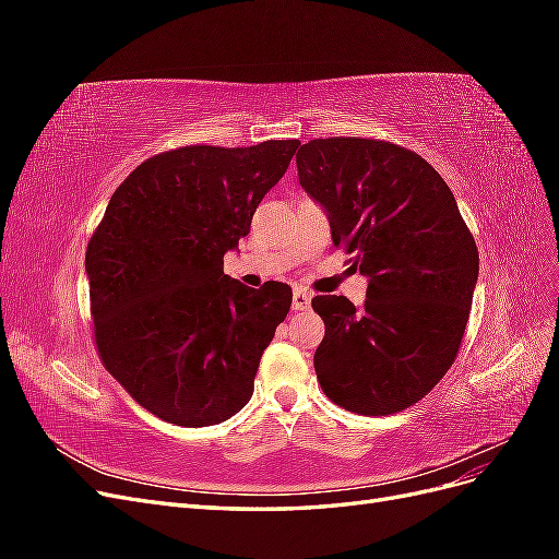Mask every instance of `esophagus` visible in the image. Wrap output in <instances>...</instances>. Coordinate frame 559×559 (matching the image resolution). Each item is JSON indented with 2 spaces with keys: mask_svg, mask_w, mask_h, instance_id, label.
Masks as SVG:
<instances>
[{
  "mask_svg": "<svg viewBox=\"0 0 559 559\" xmlns=\"http://www.w3.org/2000/svg\"><path fill=\"white\" fill-rule=\"evenodd\" d=\"M310 302H312V294L306 289H296L294 292V310H310Z\"/></svg>",
  "mask_w": 559,
  "mask_h": 559,
  "instance_id": "obj_1",
  "label": "esophagus"
}]
</instances>
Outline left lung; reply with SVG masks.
I'll list each match as a JSON object with an SVG mask.
<instances>
[{
  "mask_svg": "<svg viewBox=\"0 0 559 559\" xmlns=\"http://www.w3.org/2000/svg\"><path fill=\"white\" fill-rule=\"evenodd\" d=\"M298 181L324 207L331 238L368 277L366 302L314 296L324 341L317 380L341 408L392 415L425 399L460 352L478 247L443 177L382 140L302 144Z\"/></svg>",
  "mask_w": 559,
  "mask_h": 559,
  "instance_id": "8db88e82",
  "label": "left lung"
}]
</instances>
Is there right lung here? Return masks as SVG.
Here are the masks:
<instances>
[{"label": "right lung", "instance_id": "1", "mask_svg": "<svg viewBox=\"0 0 559 559\" xmlns=\"http://www.w3.org/2000/svg\"><path fill=\"white\" fill-rule=\"evenodd\" d=\"M298 144L163 151L118 186L93 233L86 273L99 359L170 425H218L253 394L294 296L282 282L249 289L230 280L224 253L249 233Z\"/></svg>", "mask_w": 559, "mask_h": 559}]
</instances>
